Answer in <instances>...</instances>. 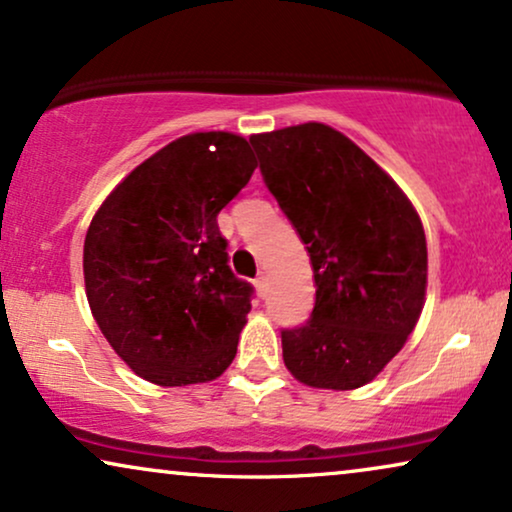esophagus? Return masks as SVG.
<instances>
[{
  "label": "esophagus",
  "instance_id": "obj_1",
  "mask_svg": "<svg viewBox=\"0 0 512 512\" xmlns=\"http://www.w3.org/2000/svg\"><path fill=\"white\" fill-rule=\"evenodd\" d=\"M254 284H256V291H258V294L265 296V291H268V277H265V272H261V275L256 277Z\"/></svg>",
  "mask_w": 512,
  "mask_h": 512
}]
</instances>
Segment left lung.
Instances as JSON below:
<instances>
[{"label": "left lung", "mask_w": 512, "mask_h": 512, "mask_svg": "<svg viewBox=\"0 0 512 512\" xmlns=\"http://www.w3.org/2000/svg\"><path fill=\"white\" fill-rule=\"evenodd\" d=\"M263 181L308 249L315 308L282 331V357L310 388L355 390L381 374L426 301L421 218L393 178L327 124L249 138Z\"/></svg>", "instance_id": "1"}]
</instances>
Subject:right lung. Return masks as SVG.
Listing matches in <instances>:
<instances>
[{
  "instance_id": "right-lung-1",
  "label": "right lung",
  "mask_w": 512,
  "mask_h": 512,
  "mask_svg": "<svg viewBox=\"0 0 512 512\" xmlns=\"http://www.w3.org/2000/svg\"><path fill=\"white\" fill-rule=\"evenodd\" d=\"M254 169L247 138L181 136L138 164L86 230L91 313L145 381L207 383L235 360L254 287L232 275L216 216Z\"/></svg>"
}]
</instances>
